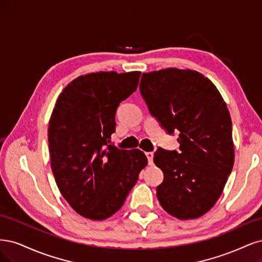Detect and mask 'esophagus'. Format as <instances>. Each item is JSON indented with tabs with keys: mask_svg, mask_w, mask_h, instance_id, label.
<instances>
[{
	"mask_svg": "<svg viewBox=\"0 0 262 262\" xmlns=\"http://www.w3.org/2000/svg\"><path fill=\"white\" fill-rule=\"evenodd\" d=\"M146 156H147V158H148V163H149V165H151V164L154 163V152H147Z\"/></svg>",
	"mask_w": 262,
	"mask_h": 262,
	"instance_id": "1",
	"label": "esophagus"
}]
</instances>
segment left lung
I'll use <instances>...</instances> for the list:
<instances>
[{"label": "left lung", "mask_w": 262, "mask_h": 262, "mask_svg": "<svg viewBox=\"0 0 262 262\" xmlns=\"http://www.w3.org/2000/svg\"><path fill=\"white\" fill-rule=\"evenodd\" d=\"M139 89L167 134L180 133V152H155L154 162L164 174L157 187L160 205L180 220L204 215L220 198L234 164L226 103L212 81L191 70L143 73Z\"/></svg>", "instance_id": "left-lung-1"}]
</instances>
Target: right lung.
Masks as SVG:
<instances>
[{
  "mask_svg": "<svg viewBox=\"0 0 262 262\" xmlns=\"http://www.w3.org/2000/svg\"><path fill=\"white\" fill-rule=\"evenodd\" d=\"M140 72L79 76L58 96L49 121L51 168L62 196L78 214L94 221L124 205L148 163L139 149L111 145L115 113L136 91Z\"/></svg>",
  "mask_w": 262,
  "mask_h": 262,
  "instance_id": "add662e5",
  "label": "right lung"
}]
</instances>
